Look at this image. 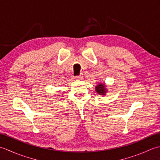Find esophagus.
<instances>
[{"instance_id": "obj_1", "label": "esophagus", "mask_w": 160, "mask_h": 160, "mask_svg": "<svg viewBox=\"0 0 160 160\" xmlns=\"http://www.w3.org/2000/svg\"><path fill=\"white\" fill-rule=\"evenodd\" d=\"M83 77V74H80V75H79V76H77L75 78H74V79H75V80H79V79H82Z\"/></svg>"}]
</instances>
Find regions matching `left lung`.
<instances>
[{"mask_svg": "<svg viewBox=\"0 0 160 160\" xmlns=\"http://www.w3.org/2000/svg\"><path fill=\"white\" fill-rule=\"evenodd\" d=\"M95 91L96 92L99 94L101 96H105L107 92L108 88H106V85L105 83H99L95 86Z\"/></svg>", "mask_w": 160, "mask_h": 160, "instance_id": "8db88e82", "label": "left lung"}]
</instances>
